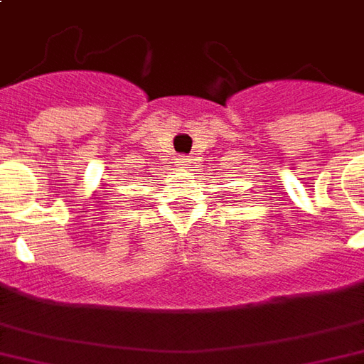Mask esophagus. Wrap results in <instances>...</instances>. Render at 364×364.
I'll return each instance as SVG.
<instances>
[{"label":"esophagus","instance_id":"34e87169","mask_svg":"<svg viewBox=\"0 0 364 364\" xmlns=\"http://www.w3.org/2000/svg\"><path fill=\"white\" fill-rule=\"evenodd\" d=\"M188 164H190V158H188V156H180V158H178V166H180V168H186Z\"/></svg>","mask_w":364,"mask_h":364}]
</instances>
